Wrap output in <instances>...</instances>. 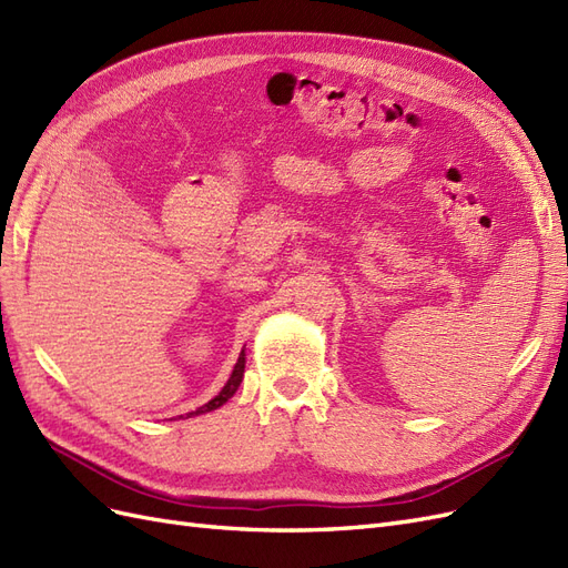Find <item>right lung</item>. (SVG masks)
<instances>
[{
	"mask_svg": "<svg viewBox=\"0 0 568 568\" xmlns=\"http://www.w3.org/2000/svg\"><path fill=\"white\" fill-rule=\"evenodd\" d=\"M244 367H246V357H244V353L239 355V363L234 365V372H232V376H230V382L225 384V388H222L213 400H209L205 405H201L196 412H189L186 417H192V415H203V412H211V409H217L220 405H225L232 395L236 393V388H239V384H242V379H244Z\"/></svg>",
	"mask_w": 568,
	"mask_h": 568,
	"instance_id": "obj_1",
	"label": "right lung"
}]
</instances>
